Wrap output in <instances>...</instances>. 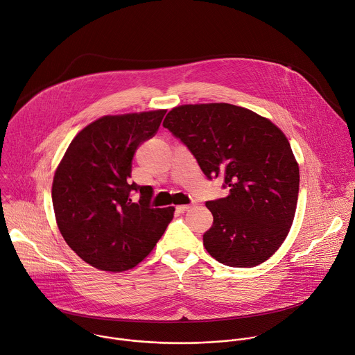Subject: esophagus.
<instances>
[{
    "label": "esophagus",
    "instance_id": "34e87169",
    "mask_svg": "<svg viewBox=\"0 0 355 355\" xmlns=\"http://www.w3.org/2000/svg\"><path fill=\"white\" fill-rule=\"evenodd\" d=\"M191 208H192V205H178L177 211L178 212H185V211H189Z\"/></svg>",
    "mask_w": 355,
    "mask_h": 355
}]
</instances>
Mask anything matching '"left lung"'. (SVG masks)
Segmentation results:
<instances>
[{"instance_id":"1","label":"left lung","mask_w":355,"mask_h":355,"mask_svg":"<svg viewBox=\"0 0 355 355\" xmlns=\"http://www.w3.org/2000/svg\"><path fill=\"white\" fill-rule=\"evenodd\" d=\"M163 126L181 139L208 178L223 175L229 195L207 202L214 225L204 245L219 263L251 268L267 261L292 226L299 166L284 132L247 108L188 104Z\"/></svg>"}]
</instances>
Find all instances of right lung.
Listing matches in <instances>:
<instances>
[{
    "label": "right lung",
    "mask_w": 355,
    "mask_h": 355,
    "mask_svg": "<svg viewBox=\"0 0 355 355\" xmlns=\"http://www.w3.org/2000/svg\"><path fill=\"white\" fill-rule=\"evenodd\" d=\"M167 110L105 115L71 140L59 163L52 200L59 230L91 267L122 272L155 248L174 207L151 208L153 188L130 181L137 147L153 137ZM136 190L135 202L130 193Z\"/></svg>",
    "instance_id": "1"
}]
</instances>
